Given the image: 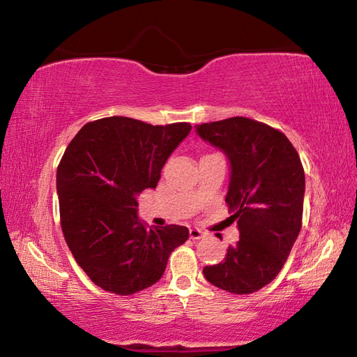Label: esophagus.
<instances>
[{
    "label": "esophagus",
    "mask_w": 357,
    "mask_h": 357,
    "mask_svg": "<svg viewBox=\"0 0 357 357\" xmlns=\"http://www.w3.org/2000/svg\"><path fill=\"white\" fill-rule=\"evenodd\" d=\"M204 236H206V233H204L202 230H199V229H190V238L193 241H198V239H201Z\"/></svg>",
    "instance_id": "34e87169"
}]
</instances>
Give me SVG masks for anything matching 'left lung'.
I'll use <instances>...</instances> for the list:
<instances>
[{"label": "left lung", "instance_id": "1", "mask_svg": "<svg viewBox=\"0 0 357 357\" xmlns=\"http://www.w3.org/2000/svg\"><path fill=\"white\" fill-rule=\"evenodd\" d=\"M196 132L229 156L225 204L239 229L225 259L204 267V276L221 290L252 294L279 275L301 231L304 167L287 136L259 121L233 116L198 124Z\"/></svg>", "mask_w": 357, "mask_h": 357}]
</instances>
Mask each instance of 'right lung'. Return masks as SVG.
Instances as JSON below:
<instances>
[{
	"instance_id": "right-lung-1",
	"label": "right lung",
	"mask_w": 357,
	"mask_h": 357,
	"mask_svg": "<svg viewBox=\"0 0 357 357\" xmlns=\"http://www.w3.org/2000/svg\"><path fill=\"white\" fill-rule=\"evenodd\" d=\"M188 123L151 126L110 116L87 123L67 146L56 172L59 221L79 267L102 290L130 296L156 284L183 225L150 229L138 219V196L155 188Z\"/></svg>"
}]
</instances>
